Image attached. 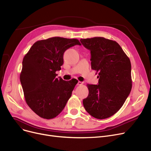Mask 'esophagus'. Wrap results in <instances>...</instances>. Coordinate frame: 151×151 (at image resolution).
<instances>
[{
	"mask_svg": "<svg viewBox=\"0 0 151 151\" xmlns=\"http://www.w3.org/2000/svg\"><path fill=\"white\" fill-rule=\"evenodd\" d=\"M82 84H83V82H81V81H78L77 83V85H78V86H81Z\"/></svg>",
	"mask_w": 151,
	"mask_h": 151,
	"instance_id": "34e87169",
	"label": "esophagus"
}]
</instances>
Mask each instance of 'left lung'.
Masks as SVG:
<instances>
[{
    "mask_svg": "<svg viewBox=\"0 0 151 151\" xmlns=\"http://www.w3.org/2000/svg\"><path fill=\"white\" fill-rule=\"evenodd\" d=\"M80 41L91 51V68L99 72L98 84H87L84 107L96 119H107L120 109L132 90L130 60L116 41L102 37Z\"/></svg>",
    "mask_w": 151,
    "mask_h": 151,
    "instance_id": "8db88e82",
    "label": "left lung"
}]
</instances>
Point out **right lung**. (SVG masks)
<instances>
[{
    "mask_svg": "<svg viewBox=\"0 0 151 151\" xmlns=\"http://www.w3.org/2000/svg\"><path fill=\"white\" fill-rule=\"evenodd\" d=\"M81 45L76 39L50 37L36 42L22 62L20 82L25 101L40 117L52 119L63 110L71 96L76 81L57 78L65 51Z\"/></svg>",
    "mask_w": 151,
    "mask_h": 151,
    "instance_id": "right-lung-1",
    "label": "right lung"
}]
</instances>
